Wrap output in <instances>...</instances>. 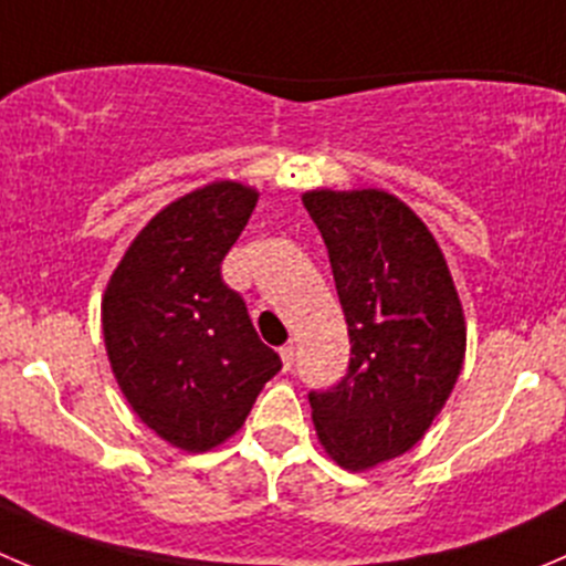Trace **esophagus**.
<instances>
[{"mask_svg": "<svg viewBox=\"0 0 566 566\" xmlns=\"http://www.w3.org/2000/svg\"><path fill=\"white\" fill-rule=\"evenodd\" d=\"M279 356H282V367H284V370H293V361H295V348H293V345H284V348H279Z\"/></svg>", "mask_w": 566, "mask_h": 566, "instance_id": "esophagus-1", "label": "esophagus"}]
</instances>
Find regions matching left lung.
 Masks as SVG:
<instances>
[{
  "mask_svg": "<svg viewBox=\"0 0 566 566\" xmlns=\"http://www.w3.org/2000/svg\"><path fill=\"white\" fill-rule=\"evenodd\" d=\"M350 337L348 373L310 392L328 457L367 470L422 440L464 361V315L429 227L384 190H310Z\"/></svg>",
  "mask_w": 566,
  "mask_h": 566,
  "instance_id": "8db88e82",
  "label": "left lung"
}]
</instances>
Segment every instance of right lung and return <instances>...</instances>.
Returning <instances> with one entry per match:
<instances>
[{"label":"right lung","instance_id":"right-lung-1","mask_svg":"<svg viewBox=\"0 0 566 566\" xmlns=\"http://www.w3.org/2000/svg\"><path fill=\"white\" fill-rule=\"evenodd\" d=\"M256 196L212 182L171 201L132 240L104 290V345L120 392L157 437L190 453L240 431L282 370L221 276Z\"/></svg>","mask_w":566,"mask_h":566}]
</instances>
